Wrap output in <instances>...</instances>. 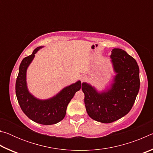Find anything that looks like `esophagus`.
Masks as SVG:
<instances>
[{
    "instance_id": "34e87169",
    "label": "esophagus",
    "mask_w": 153,
    "mask_h": 153,
    "mask_svg": "<svg viewBox=\"0 0 153 153\" xmlns=\"http://www.w3.org/2000/svg\"><path fill=\"white\" fill-rule=\"evenodd\" d=\"M86 79V76H85V75H82V76H80V80H81L82 82H84Z\"/></svg>"
}]
</instances>
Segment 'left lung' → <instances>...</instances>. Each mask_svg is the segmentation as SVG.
<instances>
[{"mask_svg":"<svg viewBox=\"0 0 153 153\" xmlns=\"http://www.w3.org/2000/svg\"><path fill=\"white\" fill-rule=\"evenodd\" d=\"M110 58L115 75L108 86L100 91L87 82L82 86L88 115L104 123L127 115L140 89L139 67L135 59L120 48H113Z\"/></svg>","mask_w":153,"mask_h":153,"instance_id":"8db88e82","label":"left lung"}]
</instances>
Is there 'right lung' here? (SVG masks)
Wrapping results in <instances>:
<instances>
[{
    "label": "right lung",
    "instance_id": "right-lung-1",
    "mask_svg": "<svg viewBox=\"0 0 153 153\" xmlns=\"http://www.w3.org/2000/svg\"><path fill=\"white\" fill-rule=\"evenodd\" d=\"M42 47H37L32 55L22 60L15 84V92L20 107L27 117L42 125H53L63 120L67 105L76 92L81 88L82 83L78 80L47 99H40L31 94L26 81L27 69L34 59L35 54Z\"/></svg>",
    "mask_w": 153,
    "mask_h": 153
}]
</instances>
